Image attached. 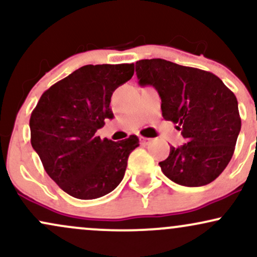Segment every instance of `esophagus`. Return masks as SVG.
<instances>
[{
  "instance_id": "34e87169",
  "label": "esophagus",
  "mask_w": 257,
  "mask_h": 257,
  "mask_svg": "<svg viewBox=\"0 0 257 257\" xmlns=\"http://www.w3.org/2000/svg\"><path fill=\"white\" fill-rule=\"evenodd\" d=\"M140 143L143 144V145H149V144L151 143V139H149V138H144V137H140Z\"/></svg>"
}]
</instances>
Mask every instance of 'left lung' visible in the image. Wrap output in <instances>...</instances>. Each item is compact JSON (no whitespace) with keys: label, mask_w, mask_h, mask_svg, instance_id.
I'll return each mask as SVG.
<instances>
[{"label":"left lung","mask_w":257,"mask_h":257,"mask_svg":"<svg viewBox=\"0 0 257 257\" xmlns=\"http://www.w3.org/2000/svg\"><path fill=\"white\" fill-rule=\"evenodd\" d=\"M140 85H152L162 100L163 118L186 140L159 162L168 179L187 187L213 182L231 161L241 120L234 94L214 73L164 59L135 64Z\"/></svg>","instance_id":"left-lung-1"}]
</instances>
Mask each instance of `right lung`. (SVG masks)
I'll return each instance as SVG.
<instances>
[{"mask_svg":"<svg viewBox=\"0 0 257 257\" xmlns=\"http://www.w3.org/2000/svg\"><path fill=\"white\" fill-rule=\"evenodd\" d=\"M133 75L134 64L85 65L44 91L32 111L31 145L47 174L75 198H100L124 176L139 138L114 143L95 133L113 118L112 93Z\"/></svg>","mask_w":257,"mask_h":257,"instance_id":"right-lung-1","label":"right lung"}]
</instances>
